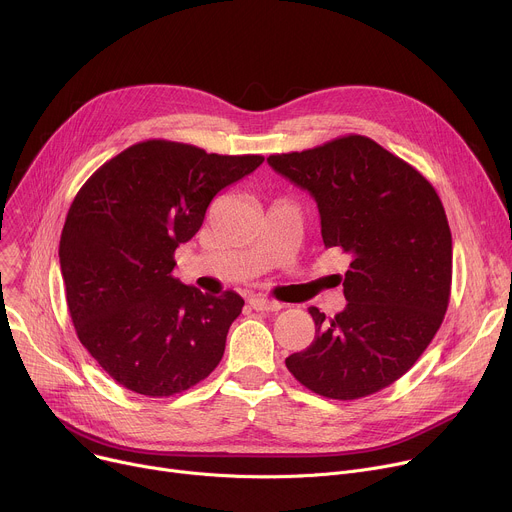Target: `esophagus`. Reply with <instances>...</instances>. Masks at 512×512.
Wrapping results in <instances>:
<instances>
[{
  "label": "esophagus",
  "instance_id": "obj_1",
  "mask_svg": "<svg viewBox=\"0 0 512 512\" xmlns=\"http://www.w3.org/2000/svg\"><path fill=\"white\" fill-rule=\"evenodd\" d=\"M249 304H251V308L257 310V312H277V310L283 308L279 302L267 300V298H251Z\"/></svg>",
  "mask_w": 512,
  "mask_h": 512
}]
</instances>
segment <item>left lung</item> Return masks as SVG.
Returning a JSON list of instances; mask_svg holds the SVG:
<instances>
[{
	"instance_id": "8db88e82",
	"label": "left lung",
	"mask_w": 512,
	"mask_h": 512,
	"mask_svg": "<svg viewBox=\"0 0 512 512\" xmlns=\"http://www.w3.org/2000/svg\"><path fill=\"white\" fill-rule=\"evenodd\" d=\"M269 166L318 204L322 241L350 255L346 308H310L314 342L285 358L304 387L350 401L403 377L444 322L452 233L435 188L364 135L275 154Z\"/></svg>"
}]
</instances>
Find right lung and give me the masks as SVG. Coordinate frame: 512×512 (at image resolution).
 <instances>
[{
    "mask_svg": "<svg viewBox=\"0 0 512 512\" xmlns=\"http://www.w3.org/2000/svg\"><path fill=\"white\" fill-rule=\"evenodd\" d=\"M261 164L148 139L103 164L72 200L58 249L68 312L125 389L170 397L221 362L245 302L172 277L174 251L198 233L212 198Z\"/></svg>",
    "mask_w": 512,
    "mask_h": 512,
    "instance_id": "add662e5",
    "label": "right lung"
}]
</instances>
